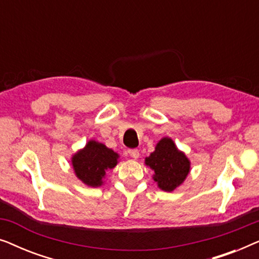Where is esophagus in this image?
<instances>
[{"label": "esophagus", "mask_w": 259, "mask_h": 259, "mask_svg": "<svg viewBox=\"0 0 259 259\" xmlns=\"http://www.w3.org/2000/svg\"><path fill=\"white\" fill-rule=\"evenodd\" d=\"M128 154L131 155V158L133 159L139 158V151L136 150V148H134V150H128Z\"/></svg>", "instance_id": "34e87169"}]
</instances>
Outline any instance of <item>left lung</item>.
Returning a JSON list of instances; mask_svg holds the SVG:
<instances>
[{
  "mask_svg": "<svg viewBox=\"0 0 259 259\" xmlns=\"http://www.w3.org/2000/svg\"><path fill=\"white\" fill-rule=\"evenodd\" d=\"M158 187L165 192H172L185 182L191 171V161L180 151L171 138L164 137L155 145L154 151L145 158Z\"/></svg>",
  "mask_w": 259,
  "mask_h": 259,
  "instance_id": "1",
  "label": "left lung"
}]
</instances>
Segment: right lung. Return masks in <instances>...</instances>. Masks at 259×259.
I'll list each match as a JSON object with an SVG mask.
<instances>
[{"label":"right lung","mask_w":259,"mask_h":259,"mask_svg":"<svg viewBox=\"0 0 259 259\" xmlns=\"http://www.w3.org/2000/svg\"><path fill=\"white\" fill-rule=\"evenodd\" d=\"M120 155L106 145L90 140L86 146L72 155V166L76 178L84 185L99 187L104 185L106 172L114 168Z\"/></svg>","instance_id":"add662e5"}]
</instances>
